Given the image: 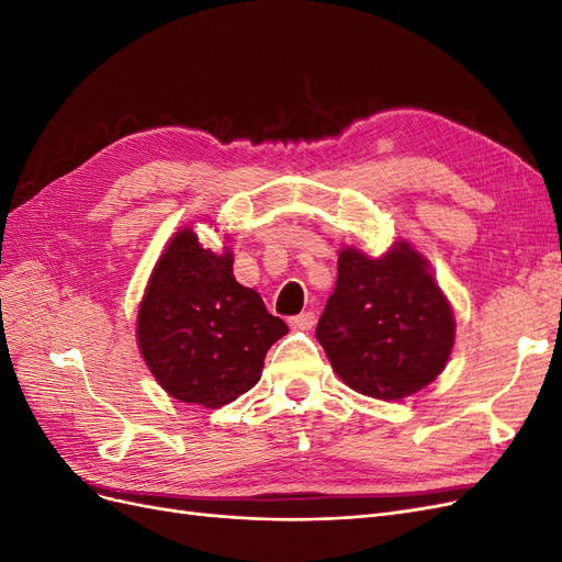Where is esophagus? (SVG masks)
Returning a JSON list of instances; mask_svg holds the SVG:
<instances>
[{
  "mask_svg": "<svg viewBox=\"0 0 562 562\" xmlns=\"http://www.w3.org/2000/svg\"><path fill=\"white\" fill-rule=\"evenodd\" d=\"M288 323H291L295 330H310V328H314L316 314L314 312H304V314H297L293 318H288Z\"/></svg>",
  "mask_w": 562,
  "mask_h": 562,
  "instance_id": "34e87169",
  "label": "esophagus"
}]
</instances>
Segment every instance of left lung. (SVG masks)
I'll return each instance as SVG.
<instances>
[{
    "label": "left lung",
    "instance_id": "obj_1",
    "mask_svg": "<svg viewBox=\"0 0 562 562\" xmlns=\"http://www.w3.org/2000/svg\"><path fill=\"white\" fill-rule=\"evenodd\" d=\"M454 328L450 300L411 244L396 241L380 258L339 250L316 339L349 389L378 401L417 394L443 372Z\"/></svg>",
    "mask_w": 562,
    "mask_h": 562
}]
</instances>
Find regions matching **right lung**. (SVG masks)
Wrapping results in <instances>:
<instances>
[{"instance_id":"add662e5","label":"right lung","mask_w":562,"mask_h":562,"mask_svg":"<svg viewBox=\"0 0 562 562\" xmlns=\"http://www.w3.org/2000/svg\"><path fill=\"white\" fill-rule=\"evenodd\" d=\"M232 265L229 246L203 248L192 227H180L149 274L135 339L151 375L182 403L236 401L260 382L267 349L288 333Z\"/></svg>"}]
</instances>
